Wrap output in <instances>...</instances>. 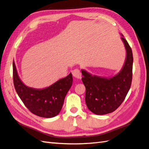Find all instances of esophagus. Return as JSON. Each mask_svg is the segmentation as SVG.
<instances>
[{
	"mask_svg": "<svg viewBox=\"0 0 149 149\" xmlns=\"http://www.w3.org/2000/svg\"><path fill=\"white\" fill-rule=\"evenodd\" d=\"M72 74H73V76L75 78L77 79H81V72L79 70L78 68H75L72 72Z\"/></svg>",
	"mask_w": 149,
	"mask_h": 149,
	"instance_id": "34e87169",
	"label": "esophagus"
}]
</instances>
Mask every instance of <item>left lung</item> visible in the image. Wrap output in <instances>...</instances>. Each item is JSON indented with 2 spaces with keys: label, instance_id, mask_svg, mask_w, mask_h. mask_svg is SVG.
<instances>
[{
  "label": "left lung",
  "instance_id": "1",
  "mask_svg": "<svg viewBox=\"0 0 149 149\" xmlns=\"http://www.w3.org/2000/svg\"><path fill=\"white\" fill-rule=\"evenodd\" d=\"M121 39L126 49V59L119 73L110 77L92 75L81 70L82 82L86 87V103L91 112L96 114L112 113L124 101L132 81L133 53L123 35Z\"/></svg>",
  "mask_w": 149,
  "mask_h": 149
}]
</instances>
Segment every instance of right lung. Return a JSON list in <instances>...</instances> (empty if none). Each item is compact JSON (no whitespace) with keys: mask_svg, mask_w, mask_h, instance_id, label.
Segmentation results:
<instances>
[{"mask_svg":"<svg viewBox=\"0 0 149 149\" xmlns=\"http://www.w3.org/2000/svg\"><path fill=\"white\" fill-rule=\"evenodd\" d=\"M13 81L18 96L30 111L43 118H53L60 112L65 97L72 85V73L44 89L26 86L17 74L13 61Z\"/></svg>","mask_w":149,"mask_h":149,"instance_id":"1","label":"right lung"}]
</instances>
